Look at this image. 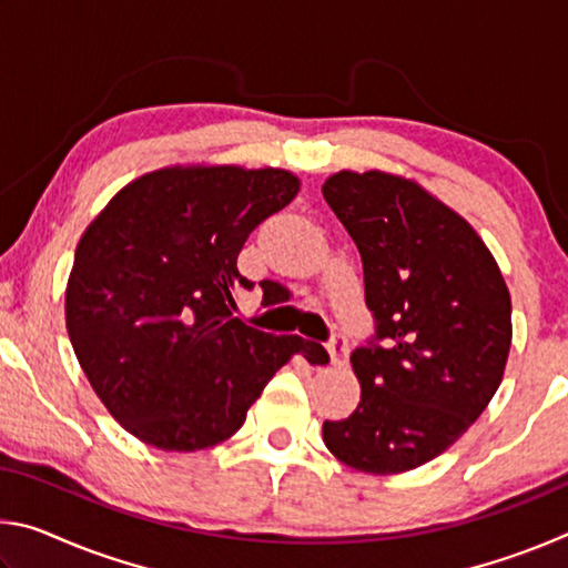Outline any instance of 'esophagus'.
I'll use <instances>...</instances> for the list:
<instances>
[{
	"label": "esophagus",
	"instance_id": "esophagus-1",
	"mask_svg": "<svg viewBox=\"0 0 568 568\" xmlns=\"http://www.w3.org/2000/svg\"><path fill=\"white\" fill-rule=\"evenodd\" d=\"M325 348H328L333 365H343L345 358H348V341H345V335H341V333H335Z\"/></svg>",
	"mask_w": 568,
	"mask_h": 568
}]
</instances>
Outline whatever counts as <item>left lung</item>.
<instances>
[{
	"instance_id": "1",
	"label": "left lung",
	"mask_w": 568,
	"mask_h": 568,
	"mask_svg": "<svg viewBox=\"0 0 568 568\" xmlns=\"http://www.w3.org/2000/svg\"><path fill=\"white\" fill-rule=\"evenodd\" d=\"M325 203L358 245L376 335L351 355L361 403L325 420L345 466L403 474L466 434L504 378L511 295L464 217L413 180L335 172Z\"/></svg>"
}]
</instances>
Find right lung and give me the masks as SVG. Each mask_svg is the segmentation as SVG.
<instances>
[{
    "label": "right lung",
    "mask_w": 568,
    "mask_h": 568,
    "mask_svg": "<svg viewBox=\"0 0 568 568\" xmlns=\"http://www.w3.org/2000/svg\"><path fill=\"white\" fill-rule=\"evenodd\" d=\"M301 190L287 170L165 168L130 182L77 245L64 318L84 376L134 438L162 450L223 444L293 355L321 343L250 328L233 295L247 235Z\"/></svg>",
    "instance_id": "1"
}]
</instances>
